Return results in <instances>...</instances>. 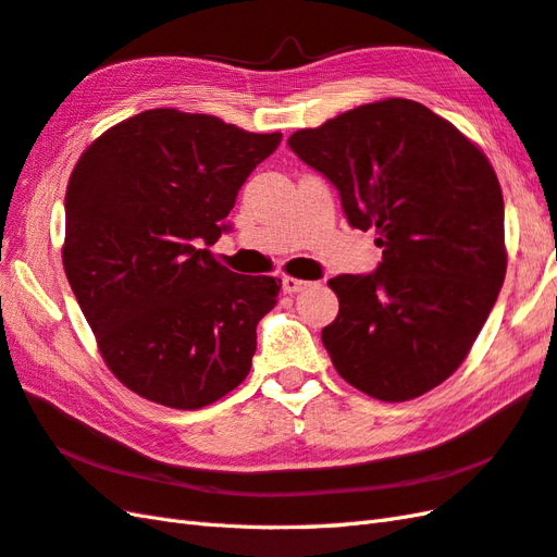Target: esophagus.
Segmentation results:
<instances>
[{
  "mask_svg": "<svg viewBox=\"0 0 557 557\" xmlns=\"http://www.w3.org/2000/svg\"><path fill=\"white\" fill-rule=\"evenodd\" d=\"M281 286H283V293H302V290H307L311 283L309 281H300V278H295V276H283L281 278Z\"/></svg>",
  "mask_w": 557,
  "mask_h": 557,
  "instance_id": "esophagus-1",
  "label": "esophagus"
}]
</instances>
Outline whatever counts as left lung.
<instances>
[{
  "mask_svg": "<svg viewBox=\"0 0 557 557\" xmlns=\"http://www.w3.org/2000/svg\"><path fill=\"white\" fill-rule=\"evenodd\" d=\"M288 146L383 248L373 274L329 281L341 311L321 341L335 371L383 401L425 395L463 363L504 286L494 168L449 120L409 99L351 108L290 134Z\"/></svg>",
  "mask_w": 557,
  "mask_h": 557,
  "instance_id": "8db88e82",
  "label": "left lung"
}]
</instances>
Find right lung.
Here are the masks:
<instances>
[{
  "instance_id": "right-lung-1",
  "label": "right lung",
  "mask_w": 557,
  "mask_h": 557,
  "mask_svg": "<svg viewBox=\"0 0 557 557\" xmlns=\"http://www.w3.org/2000/svg\"><path fill=\"white\" fill-rule=\"evenodd\" d=\"M281 132L153 108L79 156L65 191L63 269L108 369L139 397L194 411L250 373L281 278L234 274L202 246Z\"/></svg>"
}]
</instances>
